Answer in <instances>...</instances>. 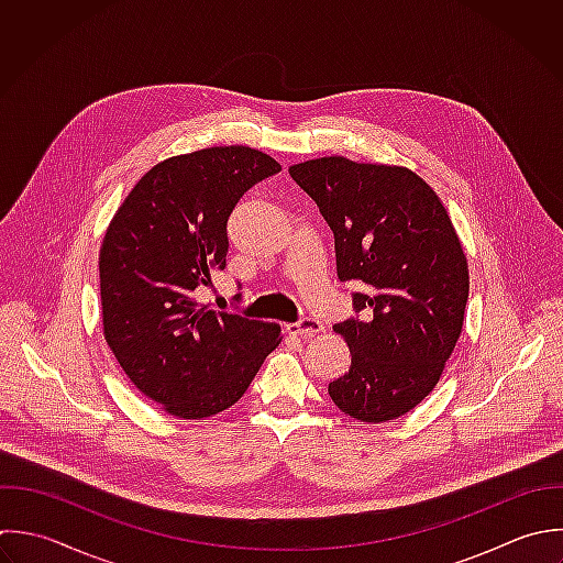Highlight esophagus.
<instances>
[{
	"label": "esophagus",
	"instance_id": "esophagus-1",
	"mask_svg": "<svg viewBox=\"0 0 563 563\" xmlns=\"http://www.w3.org/2000/svg\"><path fill=\"white\" fill-rule=\"evenodd\" d=\"M287 331L291 333V335H298V338H313L316 333H320V331H324V324L318 320V318H302V320H298V322H291V324H287Z\"/></svg>",
	"mask_w": 563,
	"mask_h": 563
}]
</instances>
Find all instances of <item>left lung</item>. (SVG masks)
Returning <instances> with one entry per match:
<instances>
[{"mask_svg": "<svg viewBox=\"0 0 563 563\" xmlns=\"http://www.w3.org/2000/svg\"><path fill=\"white\" fill-rule=\"evenodd\" d=\"M335 239L340 283L355 316L333 324L351 368L329 384L333 404L366 423L417 408L461 338L470 272L437 192L404 166L320 157L289 168Z\"/></svg>", "mask_w": 563, "mask_h": 563, "instance_id": "8db88e82", "label": "left lung"}]
</instances>
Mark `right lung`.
<instances>
[{
	"mask_svg": "<svg viewBox=\"0 0 563 563\" xmlns=\"http://www.w3.org/2000/svg\"><path fill=\"white\" fill-rule=\"evenodd\" d=\"M276 173L280 164L250 146L164 159L133 186L104 234V340L133 386L175 417L203 419L236 404L280 342L276 322L217 313L195 298L225 269L234 206Z\"/></svg>",
	"mask_w": 563,
	"mask_h": 563,
	"instance_id": "obj_1",
	"label": "right lung"
}]
</instances>
